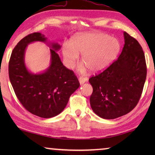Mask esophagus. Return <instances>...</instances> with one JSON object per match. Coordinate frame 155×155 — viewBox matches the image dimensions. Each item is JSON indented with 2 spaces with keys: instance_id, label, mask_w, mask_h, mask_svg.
Here are the masks:
<instances>
[{
  "instance_id": "34e87169",
  "label": "esophagus",
  "mask_w": 155,
  "mask_h": 155,
  "mask_svg": "<svg viewBox=\"0 0 155 155\" xmlns=\"http://www.w3.org/2000/svg\"><path fill=\"white\" fill-rule=\"evenodd\" d=\"M78 81H79V83L81 85H82V84H83L84 83L87 82V81H88V78L87 77H80L79 78H78Z\"/></svg>"
}]
</instances>
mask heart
Returning <instances> with one entry per match:
<instances>
[{
  "instance_id": "b5f03b06",
  "label": "heart",
  "mask_w": 155,
  "mask_h": 155,
  "mask_svg": "<svg viewBox=\"0 0 155 155\" xmlns=\"http://www.w3.org/2000/svg\"><path fill=\"white\" fill-rule=\"evenodd\" d=\"M120 51V41L115 38L103 33H85L76 35L71 44L63 46V56L68 68L74 67L79 54L82 61L92 72H99L108 67L118 55ZM85 72V68H78Z\"/></svg>"
}]
</instances>
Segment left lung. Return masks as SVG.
<instances>
[{"label": "left lung", "instance_id": "obj_1", "mask_svg": "<svg viewBox=\"0 0 155 155\" xmlns=\"http://www.w3.org/2000/svg\"><path fill=\"white\" fill-rule=\"evenodd\" d=\"M124 45L118 59L89 82L93 87L90 104L103 119L127 114L137 105L146 78V64L142 48L134 38L124 32Z\"/></svg>", "mask_w": 155, "mask_h": 155}]
</instances>
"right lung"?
<instances>
[{"instance_id":"right-lung-1","label":"right lung","mask_w":155,"mask_h":155,"mask_svg":"<svg viewBox=\"0 0 155 155\" xmlns=\"http://www.w3.org/2000/svg\"><path fill=\"white\" fill-rule=\"evenodd\" d=\"M34 41L46 43L47 38L41 33H33L17 44L9 59V77L23 107L37 116L50 118L63 111L80 83L72 70L63 65L57 53L61 48L58 43L48 44L51 64L45 71L39 74L28 71L25 63V51L28 44Z\"/></svg>"}]
</instances>
